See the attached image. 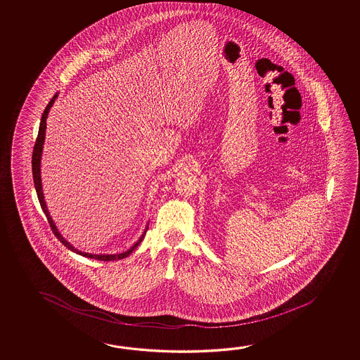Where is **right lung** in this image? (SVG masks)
<instances>
[{
    "mask_svg": "<svg viewBox=\"0 0 360 360\" xmlns=\"http://www.w3.org/2000/svg\"><path fill=\"white\" fill-rule=\"evenodd\" d=\"M58 95H59V92H56L54 96H53V99L50 100V103L47 104V107L45 108V110H44V115L41 117L39 135H37V140H36V144H34V148H33V154H32V174H33V181H34V188H36V193H37V197H39V205H41V208H42L44 214H46L47 221L50 224V226H51V229L54 231V234L56 236V238H58V239L60 240L61 243L65 245L68 250H70L72 252L77 253V255H81V256H84V257H89V259H95V260H121V259H124V257L130 256L132 251H134V250H135V248L141 243V240L144 239V236H146L148 228L144 230V233L141 234V237L139 238L138 240H136V243H134V245H132L131 248H129L127 251H124V252L115 253V255H104V253H103V255H96V253L84 252V251L77 250L75 245H70L68 240L61 236L60 231H59L58 228H56L54 220H53V217L50 216V212H49V210H47L46 202H45V197H44V191H42V180H41V158H42V150H44L45 135H46L47 115H49V112H50L51 107L54 105L55 100L58 98Z\"/></svg>",
    "mask_w": 360,
    "mask_h": 360,
    "instance_id": "obj_1",
    "label": "right lung"
}]
</instances>
